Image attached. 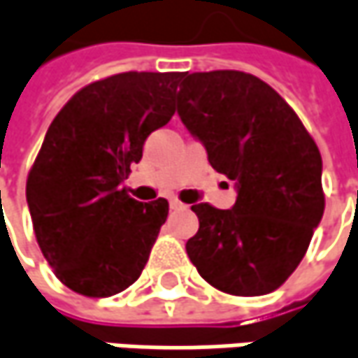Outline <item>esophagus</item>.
Listing matches in <instances>:
<instances>
[{
	"label": "esophagus",
	"mask_w": 358,
	"mask_h": 358,
	"mask_svg": "<svg viewBox=\"0 0 358 358\" xmlns=\"http://www.w3.org/2000/svg\"><path fill=\"white\" fill-rule=\"evenodd\" d=\"M169 206H171V209H181V207H185L183 203H181V201H179V199H175V197H173V199H169Z\"/></svg>",
	"instance_id": "1"
}]
</instances>
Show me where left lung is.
<instances>
[{
  "mask_svg": "<svg viewBox=\"0 0 358 358\" xmlns=\"http://www.w3.org/2000/svg\"><path fill=\"white\" fill-rule=\"evenodd\" d=\"M177 113L209 165L238 183L231 209L197 203L187 256L231 296L274 292L302 262L324 213L322 157L292 106L240 70L183 74Z\"/></svg>",
  "mask_w": 358,
  "mask_h": 358,
  "instance_id": "obj_1",
  "label": "left lung"
}]
</instances>
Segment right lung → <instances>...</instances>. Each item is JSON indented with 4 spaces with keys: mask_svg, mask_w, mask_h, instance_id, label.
Wrapping results in <instances>:
<instances>
[{
    "mask_svg": "<svg viewBox=\"0 0 358 358\" xmlns=\"http://www.w3.org/2000/svg\"><path fill=\"white\" fill-rule=\"evenodd\" d=\"M181 72H122L90 82L62 106L27 173L38 245L56 278L106 298L141 276L169 201L133 199L120 183L147 136L175 115Z\"/></svg>",
    "mask_w": 358,
    "mask_h": 358,
    "instance_id": "1",
    "label": "right lung"
}]
</instances>
